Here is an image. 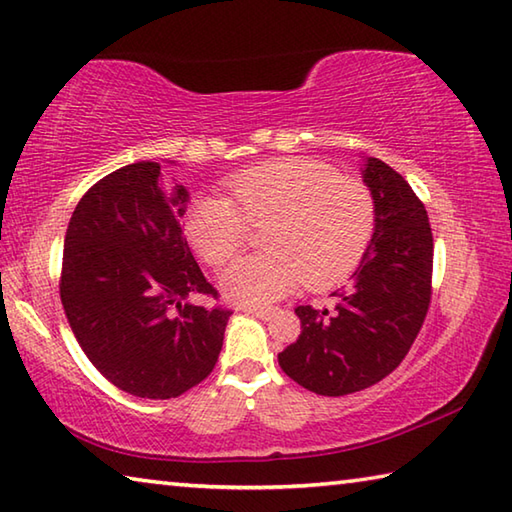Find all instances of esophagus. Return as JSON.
<instances>
[{"label":"esophagus","mask_w":512,"mask_h":512,"mask_svg":"<svg viewBox=\"0 0 512 512\" xmlns=\"http://www.w3.org/2000/svg\"><path fill=\"white\" fill-rule=\"evenodd\" d=\"M273 311L275 309H264V306H246L244 309V313L255 315V318H259V320H268L273 315Z\"/></svg>","instance_id":"1"}]
</instances>
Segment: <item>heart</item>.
Returning a JSON list of instances; mask_svg holds the SVG:
<instances>
[{"mask_svg": "<svg viewBox=\"0 0 512 512\" xmlns=\"http://www.w3.org/2000/svg\"><path fill=\"white\" fill-rule=\"evenodd\" d=\"M232 199L197 197L185 232L210 266H224L246 248L250 226L263 228L266 253L232 264L224 288L232 300L266 304L302 282L338 284L365 257L376 230V201L365 183L333 167L286 159L228 179Z\"/></svg>", "mask_w": 512, "mask_h": 512, "instance_id": "heart-1", "label": "heart"}]
</instances>
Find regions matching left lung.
Instances as JSON below:
<instances>
[{"mask_svg":"<svg viewBox=\"0 0 512 512\" xmlns=\"http://www.w3.org/2000/svg\"><path fill=\"white\" fill-rule=\"evenodd\" d=\"M362 181L376 201V230L351 286L331 309L297 306L302 333L277 360L320 396L376 385L401 365L430 309L434 241L423 201L401 174L367 159Z\"/></svg>","mask_w":512,"mask_h":512,"instance_id":"1","label":"left lung"}]
</instances>
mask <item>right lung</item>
I'll list each match as a JSON object with an SVG mask.
<instances>
[{
  "mask_svg": "<svg viewBox=\"0 0 512 512\" xmlns=\"http://www.w3.org/2000/svg\"><path fill=\"white\" fill-rule=\"evenodd\" d=\"M161 165L138 161L102 176L73 210L60 300L73 336L111 385L138 398H176L215 369L232 311L217 300L183 237L188 190L167 197Z\"/></svg>",
  "mask_w": 512,
  "mask_h": 512,
  "instance_id": "add662e5",
  "label": "right lung"
}]
</instances>
